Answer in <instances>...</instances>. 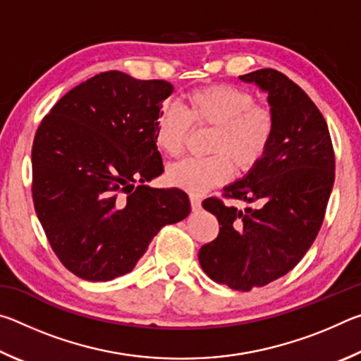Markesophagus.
Masks as SVG:
<instances>
[{"label":"esophagus","mask_w":361,"mask_h":361,"mask_svg":"<svg viewBox=\"0 0 361 361\" xmlns=\"http://www.w3.org/2000/svg\"><path fill=\"white\" fill-rule=\"evenodd\" d=\"M189 202H191V209L194 212H197V210H200V205H202V199H200L199 195L191 194L189 195Z\"/></svg>","instance_id":"obj_1"}]
</instances>
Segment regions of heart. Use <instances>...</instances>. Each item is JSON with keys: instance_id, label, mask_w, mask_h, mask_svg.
I'll return each instance as SVG.
<instances>
[{"instance_id": "1", "label": "heart", "mask_w": 361, "mask_h": 361, "mask_svg": "<svg viewBox=\"0 0 361 361\" xmlns=\"http://www.w3.org/2000/svg\"><path fill=\"white\" fill-rule=\"evenodd\" d=\"M213 129L209 157H189L167 170V180L191 194H204L229 181L232 172L245 175L264 161L276 137V114L255 103V95L232 84H209L186 95L181 108L162 103L156 116L154 140L167 156H180L191 129Z\"/></svg>"}]
</instances>
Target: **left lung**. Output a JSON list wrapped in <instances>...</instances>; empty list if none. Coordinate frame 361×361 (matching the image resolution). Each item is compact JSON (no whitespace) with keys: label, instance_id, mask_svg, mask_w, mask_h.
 <instances>
[{"label":"left lung","instance_id":"left-lung-1","mask_svg":"<svg viewBox=\"0 0 361 361\" xmlns=\"http://www.w3.org/2000/svg\"><path fill=\"white\" fill-rule=\"evenodd\" d=\"M269 94L277 129L267 156L242 180L224 188L226 199L258 202L237 210L205 199L218 237L199 250L204 272L216 283L250 291L290 272L312 245L334 183V149L326 121L309 95L283 73L262 68L239 76Z\"/></svg>","mask_w":361,"mask_h":361}]
</instances>
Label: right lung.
I'll return each mask as SVG.
<instances>
[{
    "mask_svg": "<svg viewBox=\"0 0 361 361\" xmlns=\"http://www.w3.org/2000/svg\"><path fill=\"white\" fill-rule=\"evenodd\" d=\"M172 92L162 79L105 71L42 118L32 149L35 210L54 253L79 279L129 274L152 237L191 212L181 189L145 185L164 172L154 126Z\"/></svg>",
    "mask_w": 361,
    "mask_h": 361,
    "instance_id": "add662e5",
    "label": "right lung"
}]
</instances>
